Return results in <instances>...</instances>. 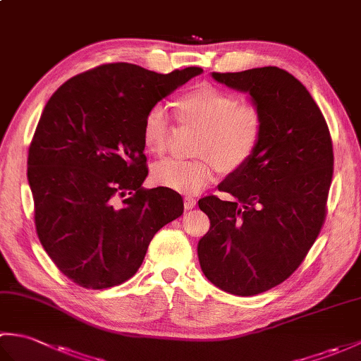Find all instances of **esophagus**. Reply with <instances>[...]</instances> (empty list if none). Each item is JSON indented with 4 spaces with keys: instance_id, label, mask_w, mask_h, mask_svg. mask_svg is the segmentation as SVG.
<instances>
[{
    "instance_id": "esophagus-1",
    "label": "esophagus",
    "mask_w": 361,
    "mask_h": 361,
    "mask_svg": "<svg viewBox=\"0 0 361 361\" xmlns=\"http://www.w3.org/2000/svg\"><path fill=\"white\" fill-rule=\"evenodd\" d=\"M195 204H197L195 198H192V197H186V198H185V208H186V209L195 208Z\"/></svg>"
}]
</instances>
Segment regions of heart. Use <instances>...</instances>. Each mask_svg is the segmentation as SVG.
Masks as SVG:
<instances>
[{
  "instance_id": "b5f03b06",
  "label": "heart",
  "mask_w": 361,
  "mask_h": 361,
  "mask_svg": "<svg viewBox=\"0 0 361 361\" xmlns=\"http://www.w3.org/2000/svg\"><path fill=\"white\" fill-rule=\"evenodd\" d=\"M176 121L198 132L192 161L166 159L153 167L159 186L194 195L214 178V167L231 173L248 163L262 137L264 118L259 106L239 102L233 93L202 83L176 97ZM171 122L161 105H153L142 121V144L150 153L163 155Z\"/></svg>"
}]
</instances>
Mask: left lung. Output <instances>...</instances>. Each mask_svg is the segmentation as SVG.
Wrapping results in <instances>:
<instances>
[{
  "label": "left lung",
  "instance_id": "left-lung-1",
  "mask_svg": "<svg viewBox=\"0 0 361 361\" xmlns=\"http://www.w3.org/2000/svg\"><path fill=\"white\" fill-rule=\"evenodd\" d=\"M212 78L251 96L264 130L248 163L219 185L233 200H198L211 220L198 260L216 287L252 296L293 274L315 243L332 183V140L307 88L286 70L264 66Z\"/></svg>",
  "mask_w": 361,
  "mask_h": 361
}]
</instances>
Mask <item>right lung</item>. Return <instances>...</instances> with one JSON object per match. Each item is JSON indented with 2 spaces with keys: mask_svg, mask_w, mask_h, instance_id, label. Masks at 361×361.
<instances>
[{
  "mask_svg": "<svg viewBox=\"0 0 361 361\" xmlns=\"http://www.w3.org/2000/svg\"><path fill=\"white\" fill-rule=\"evenodd\" d=\"M202 73L106 63L74 75L44 105L27 155L35 229L78 286L101 290L132 278L153 235L183 214L178 192L142 188V121Z\"/></svg>",
  "mask_w": 361,
  "mask_h": 361,
  "instance_id": "add662e5",
  "label": "right lung"
}]
</instances>
